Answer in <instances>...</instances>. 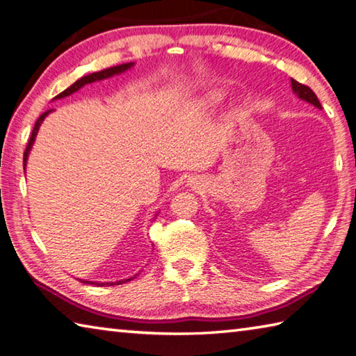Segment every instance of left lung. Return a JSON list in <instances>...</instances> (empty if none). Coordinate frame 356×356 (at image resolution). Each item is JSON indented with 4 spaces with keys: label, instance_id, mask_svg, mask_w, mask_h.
<instances>
[{
    "label": "left lung",
    "instance_id": "1",
    "mask_svg": "<svg viewBox=\"0 0 356 356\" xmlns=\"http://www.w3.org/2000/svg\"><path fill=\"white\" fill-rule=\"evenodd\" d=\"M290 83H292V90H293V93H295L296 97H298V98L302 99V101H307V103H310L312 106L321 108L320 101H318L316 95L314 93V90L310 89V87L304 86V84H301V83H298V81H295L293 78L290 79Z\"/></svg>",
    "mask_w": 356,
    "mask_h": 356
}]
</instances>
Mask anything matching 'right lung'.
Listing matches in <instances>:
<instances>
[{"instance_id":"right-lung-1","label":"right lung","mask_w":356,"mask_h":356,"mask_svg":"<svg viewBox=\"0 0 356 356\" xmlns=\"http://www.w3.org/2000/svg\"><path fill=\"white\" fill-rule=\"evenodd\" d=\"M135 66V63H127V64H120V66H115V67H108V69H104V70H101V72H95V74H89V75H86V76H83V78H79L78 81H75L74 84H72L70 87H67L66 90L64 92H61L60 95H56L54 99H61V98H66V97H69V95H72V93H75V92H78L79 89H81V87H84L86 84H90V83H95V81H101V79H106V78H112V76H115V75H120V74H124L126 70H129V69H132ZM50 112H54V108L52 111H47V112H44L41 115V117L36 120V122H35V127H33V130H32V135H31V140H29V144H27V147H26V152H24V170H26V165H27V158H29V154H31V150H32V147H33V143H35V138H36V134H38V130H40V126H41V122L44 121V118L47 117V115L50 113ZM156 216V215H155ZM136 277V275H134V277H130V278H126V280H121V281H115V282H98V281H84V282H87V284H97V286H113V284H122V282H127V281H130V280H134Z\"/></svg>"}]
</instances>
